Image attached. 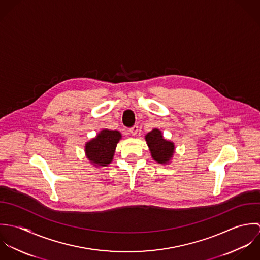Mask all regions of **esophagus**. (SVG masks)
I'll return each instance as SVG.
<instances>
[{
	"label": "esophagus",
	"instance_id": "34e87169",
	"mask_svg": "<svg viewBox=\"0 0 260 260\" xmlns=\"http://www.w3.org/2000/svg\"><path fill=\"white\" fill-rule=\"evenodd\" d=\"M138 131H139V127L138 125H134L133 127L129 128V133L133 135V136H136L138 134Z\"/></svg>",
	"mask_w": 260,
	"mask_h": 260
}]
</instances>
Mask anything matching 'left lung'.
Here are the masks:
<instances>
[{"instance_id": "left-lung-1", "label": "left lung", "mask_w": 260, "mask_h": 260, "mask_svg": "<svg viewBox=\"0 0 260 260\" xmlns=\"http://www.w3.org/2000/svg\"><path fill=\"white\" fill-rule=\"evenodd\" d=\"M153 159L160 165H169L175 154V144L166 140L158 128H154L145 137Z\"/></svg>"}]
</instances>
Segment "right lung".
I'll use <instances>...</instances> for the list:
<instances>
[{"label": "right lung", "mask_w": 260, "mask_h": 260, "mask_svg": "<svg viewBox=\"0 0 260 260\" xmlns=\"http://www.w3.org/2000/svg\"><path fill=\"white\" fill-rule=\"evenodd\" d=\"M120 140L121 134L118 131L104 128L93 139L85 143V156L95 168L107 167L113 159L116 146Z\"/></svg>", "instance_id": "1"}]
</instances>
